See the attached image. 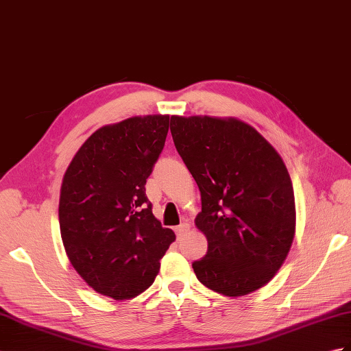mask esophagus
<instances>
[{
	"label": "esophagus",
	"instance_id": "1",
	"mask_svg": "<svg viewBox=\"0 0 351 351\" xmlns=\"http://www.w3.org/2000/svg\"><path fill=\"white\" fill-rule=\"evenodd\" d=\"M176 234H178V238H182V236L190 230V224L189 223H182V224H179L178 227H176Z\"/></svg>",
	"mask_w": 351,
	"mask_h": 351
}]
</instances>
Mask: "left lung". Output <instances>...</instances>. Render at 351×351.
Wrapping results in <instances>:
<instances>
[{"instance_id": "left-lung-1", "label": "left lung", "mask_w": 351, "mask_h": 351, "mask_svg": "<svg viewBox=\"0 0 351 351\" xmlns=\"http://www.w3.org/2000/svg\"><path fill=\"white\" fill-rule=\"evenodd\" d=\"M170 132L202 195L194 223L208 252L193 263L195 276L229 298L262 289L296 232L295 193L278 151L238 118L173 115Z\"/></svg>"}]
</instances>
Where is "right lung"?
Masks as SVG:
<instances>
[{
    "label": "right lung",
    "mask_w": 351,
    "mask_h": 351,
    "mask_svg": "<svg viewBox=\"0 0 351 351\" xmlns=\"http://www.w3.org/2000/svg\"><path fill=\"white\" fill-rule=\"evenodd\" d=\"M169 115L133 117L89 136L65 170L60 229L89 287L115 300L148 289L176 236L152 214L145 184L166 142Z\"/></svg>",
    "instance_id": "1"
}]
</instances>
